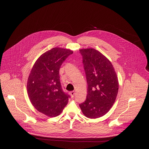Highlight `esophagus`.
Segmentation results:
<instances>
[{
	"label": "esophagus",
	"instance_id": "34e87169",
	"mask_svg": "<svg viewBox=\"0 0 149 149\" xmlns=\"http://www.w3.org/2000/svg\"><path fill=\"white\" fill-rule=\"evenodd\" d=\"M70 95H71V97H74V95H75V92L74 91H72L70 92Z\"/></svg>",
	"mask_w": 149,
	"mask_h": 149
}]
</instances>
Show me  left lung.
Wrapping results in <instances>:
<instances>
[{
  "label": "left lung",
  "instance_id": "1",
  "mask_svg": "<svg viewBox=\"0 0 149 149\" xmlns=\"http://www.w3.org/2000/svg\"><path fill=\"white\" fill-rule=\"evenodd\" d=\"M88 84L86 99L80 104L83 113L97 118L110 110L118 92V80L111 61L94 49H80Z\"/></svg>",
  "mask_w": 149,
  "mask_h": 149
}]
</instances>
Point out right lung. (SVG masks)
<instances>
[{"label": "right lung", "instance_id": "right-lung-1", "mask_svg": "<svg viewBox=\"0 0 149 149\" xmlns=\"http://www.w3.org/2000/svg\"><path fill=\"white\" fill-rule=\"evenodd\" d=\"M73 53L69 49L55 47L36 60L29 75L27 92L32 105L49 117H56L68 103L70 96L63 92L59 77L60 66Z\"/></svg>", "mask_w": 149, "mask_h": 149}]
</instances>
